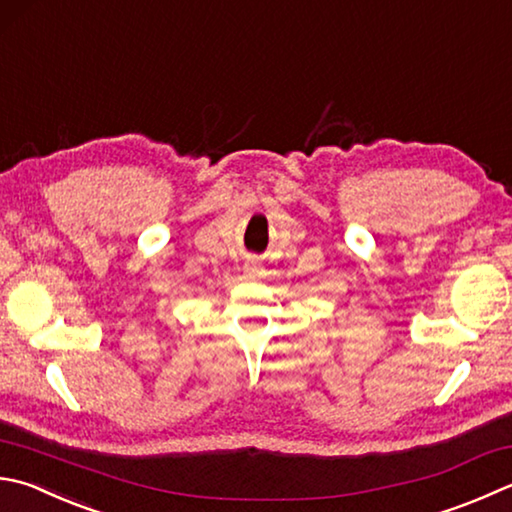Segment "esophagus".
<instances>
[{
	"mask_svg": "<svg viewBox=\"0 0 512 512\" xmlns=\"http://www.w3.org/2000/svg\"><path fill=\"white\" fill-rule=\"evenodd\" d=\"M243 272L249 281H256V278H260V274H263V267H260V263H256V260H247Z\"/></svg>",
	"mask_w": 512,
	"mask_h": 512,
	"instance_id": "34e87169",
	"label": "esophagus"
}]
</instances>
